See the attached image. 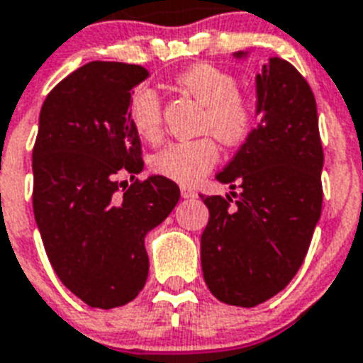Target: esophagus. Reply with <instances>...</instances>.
<instances>
[{"mask_svg":"<svg viewBox=\"0 0 363 363\" xmlns=\"http://www.w3.org/2000/svg\"><path fill=\"white\" fill-rule=\"evenodd\" d=\"M182 196H184V199H194V196H196V191L191 187H182Z\"/></svg>","mask_w":363,"mask_h":363,"instance_id":"1","label":"esophagus"}]
</instances>
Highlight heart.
Returning <instances> with one entry per match:
<instances>
[{"instance_id":"obj_1","label":"heart","mask_w":363,"mask_h":363,"mask_svg":"<svg viewBox=\"0 0 363 363\" xmlns=\"http://www.w3.org/2000/svg\"><path fill=\"white\" fill-rule=\"evenodd\" d=\"M174 83L203 106L200 131L215 134L226 146H238L250 137L257 121L256 106L239 92V79L233 74L213 65H196L182 72ZM128 116L140 139L148 143L161 139L163 104L157 92L148 86L137 89L130 98ZM218 155L213 135L178 140L152 157V170L179 185H194L217 164Z\"/></svg>"}]
</instances>
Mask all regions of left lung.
Returning a JSON list of instances; mask_svg holds the SVG:
<instances>
[{
    "mask_svg": "<svg viewBox=\"0 0 363 363\" xmlns=\"http://www.w3.org/2000/svg\"><path fill=\"white\" fill-rule=\"evenodd\" d=\"M256 91L262 121L217 174L241 193L202 194L209 209L200 241L203 280L218 301L241 308L269 301L291 282L323 206L325 155L308 81L291 62L272 57L257 74Z\"/></svg>",
    "mask_w": 363,
    "mask_h": 363,
    "instance_id": "1",
    "label": "left lung"
}]
</instances>
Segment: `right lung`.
Segmentation results:
<instances>
[{
  "label": "right lung",
  "mask_w": 363,
  "mask_h": 363,
  "mask_svg": "<svg viewBox=\"0 0 363 363\" xmlns=\"http://www.w3.org/2000/svg\"><path fill=\"white\" fill-rule=\"evenodd\" d=\"M146 77L139 65H83L46 96L33 146V211L48 259L65 287L100 310L145 287L146 233L179 200L163 176L135 178L145 161L128 106ZM122 172L132 184L121 191Z\"/></svg>",
  "instance_id": "obj_1"
}]
</instances>
